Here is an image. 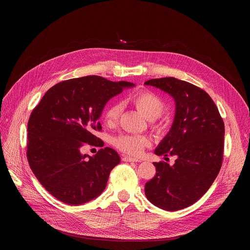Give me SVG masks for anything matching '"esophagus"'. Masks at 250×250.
Listing matches in <instances>:
<instances>
[{"label": "esophagus", "mask_w": 250, "mask_h": 250, "mask_svg": "<svg viewBox=\"0 0 250 250\" xmlns=\"http://www.w3.org/2000/svg\"><path fill=\"white\" fill-rule=\"evenodd\" d=\"M122 160L125 161V162H140L139 159H136V158H133V157H130V156H126V155H124L122 157Z\"/></svg>", "instance_id": "obj_1"}]
</instances>
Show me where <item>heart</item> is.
<instances>
[{"instance_id":"obj_1","label":"heart","mask_w":250,"mask_h":250,"mask_svg":"<svg viewBox=\"0 0 250 250\" xmlns=\"http://www.w3.org/2000/svg\"><path fill=\"white\" fill-rule=\"evenodd\" d=\"M129 102L144 115L147 120H155L164 112L165 104L163 101L154 93L139 92L129 97ZM123 111V105L119 102L111 104L104 112V122L108 125L118 123ZM154 129L163 130L162 124H154ZM114 145L121 151L129 155H139L146 147L150 146L151 141L147 136L135 134H121L114 139Z\"/></svg>"}]
</instances>
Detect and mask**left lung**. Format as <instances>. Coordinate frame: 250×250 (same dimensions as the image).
Masks as SVG:
<instances>
[{"instance_id":"left-lung-1","label":"left lung","mask_w":250,"mask_h":250,"mask_svg":"<svg viewBox=\"0 0 250 250\" xmlns=\"http://www.w3.org/2000/svg\"><path fill=\"white\" fill-rule=\"evenodd\" d=\"M175 101L173 125L156 147V155L175 156V163L154 162L156 174L146 196L156 207L178 210L196 203L217 178L224 157L225 125L216 104L201 88L174 77L145 83Z\"/></svg>"}]
</instances>
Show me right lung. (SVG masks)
Here are the masks:
<instances>
[{"label": "right lung", "mask_w": 250, "mask_h": 250, "mask_svg": "<svg viewBox=\"0 0 250 250\" xmlns=\"http://www.w3.org/2000/svg\"><path fill=\"white\" fill-rule=\"evenodd\" d=\"M126 81L100 76L62 81L51 87L33 109L27 124L26 156L41 184L57 200L72 206L97 198L104 190L112 169L121 162L113 148H101L90 156L81 147L98 141L101 114Z\"/></svg>", "instance_id": "right-lung-1"}]
</instances>
